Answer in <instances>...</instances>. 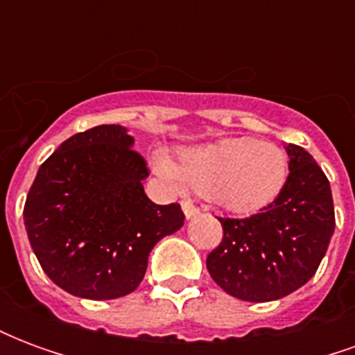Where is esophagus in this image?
<instances>
[{
  "label": "esophagus",
  "instance_id": "obj_1",
  "mask_svg": "<svg viewBox=\"0 0 355 355\" xmlns=\"http://www.w3.org/2000/svg\"><path fill=\"white\" fill-rule=\"evenodd\" d=\"M182 211H184L186 218H196V216L200 215V209L196 207L193 203H190V201H182Z\"/></svg>",
  "mask_w": 355,
  "mask_h": 355
}]
</instances>
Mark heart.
<instances>
[{
    "label": "heart",
    "mask_w": 355,
    "mask_h": 355,
    "mask_svg": "<svg viewBox=\"0 0 355 355\" xmlns=\"http://www.w3.org/2000/svg\"><path fill=\"white\" fill-rule=\"evenodd\" d=\"M154 169L173 188H192L238 215L257 213L282 192L287 157L274 144L232 137L178 150L177 162L154 154Z\"/></svg>",
    "instance_id": "obj_1"
}]
</instances>
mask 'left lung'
Returning a JSON list of instances; mask_svg holds the SVG:
<instances>
[{
    "label": "left lung",
    "instance_id": "8db88e82",
    "mask_svg": "<svg viewBox=\"0 0 355 355\" xmlns=\"http://www.w3.org/2000/svg\"><path fill=\"white\" fill-rule=\"evenodd\" d=\"M289 177L270 205L249 218H218L223 241L207 257L216 285L247 302L287 297L310 282L335 232L331 186L304 148L285 146Z\"/></svg>",
    "mask_w": 355,
    "mask_h": 355
}]
</instances>
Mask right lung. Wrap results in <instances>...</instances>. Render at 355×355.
I'll list each match as a JSON object with an SVG mask.
<instances>
[{
    "mask_svg": "<svg viewBox=\"0 0 355 355\" xmlns=\"http://www.w3.org/2000/svg\"><path fill=\"white\" fill-rule=\"evenodd\" d=\"M121 125L78 132L49 155L24 205V226L43 272L73 297L129 295L148 257L182 228L178 203L155 205L144 193L150 175Z\"/></svg>",
    "mask_w": 355,
    "mask_h": 355,
    "instance_id": "add662e5",
    "label": "right lung"
}]
</instances>
